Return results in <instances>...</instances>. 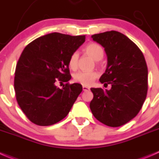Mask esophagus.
Wrapping results in <instances>:
<instances>
[{"mask_svg":"<svg viewBox=\"0 0 159 159\" xmlns=\"http://www.w3.org/2000/svg\"><path fill=\"white\" fill-rule=\"evenodd\" d=\"M82 89H83V91H84V92H87V91L90 90V88L88 87V86L83 85V86H82Z\"/></svg>","mask_w":159,"mask_h":159,"instance_id":"1","label":"esophagus"}]
</instances>
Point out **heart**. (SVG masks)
Masks as SVG:
<instances>
[{
  "label": "heart",
  "instance_id": "obj_1",
  "mask_svg": "<svg viewBox=\"0 0 159 159\" xmlns=\"http://www.w3.org/2000/svg\"><path fill=\"white\" fill-rule=\"evenodd\" d=\"M84 51L88 55L93 58L95 61H100L103 57L104 50L102 47L95 43H91L84 47ZM78 53L74 52L70 54L68 59V66L72 70H75L78 67ZM98 77L96 71H78L74 75V80L75 82L79 83L84 86L91 85Z\"/></svg>",
  "mask_w": 159,
  "mask_h": 159
}]
</instances>
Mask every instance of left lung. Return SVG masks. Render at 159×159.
<instances>
[{"label": "left lung", "mask_w": 159, "mask_h": 159, "mask_svg": "<svg viewBox=\"0 0 159 159\" xmlns=\"http://www.w3.org/2000/svg\"><path fill=\"white\" fill-rule=\"evenodd\" d=\"M107 55V67L100 78L110 90L91 89L90 109L99 122L109 127L124 125L138 114L147 96L148 67L139 47L124 34L109 31L92 35Z\"/></svg>", "instance_id": "left-lung-1"}]
</instances>
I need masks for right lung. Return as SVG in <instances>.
<instances>
[{
	"mask_svg": "<svg viewBox=\"0 0 159 159\" xmlns=\"http://www.w3.org/2000/svg\"><path fill=\"white\" fill-rule=\"evenodd\" d=\"M84 41V35L53 32L25 47L16 64L14 87L18 106L31 122L53 125L70 112L82 86L67 82L71 78L68 59ZM64 82L63 89L56 87Z\"/></svg>",
	"mask_w": 159,
	"mask_h": 159,
	"instance_id": "1",
	"label": "right lung"
}]
</instances>
